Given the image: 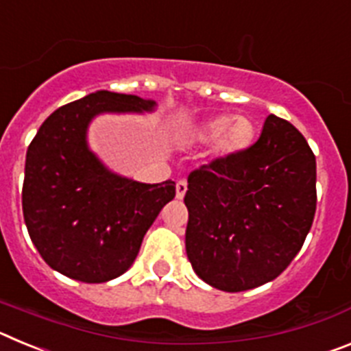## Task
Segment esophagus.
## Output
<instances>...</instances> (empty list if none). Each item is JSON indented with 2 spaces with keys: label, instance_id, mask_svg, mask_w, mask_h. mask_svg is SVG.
<instances>
[{
  "label": "esophagus",
  "instance_id": "1",
  "mask_svg": "<svg viewBox=\"0 0 351 351\" xmlns=\"http://www.w3.org/2000/svg\"><path fill=\"white\" fill-rule=\"evenodd\" d=\"M186 190H188V182H186L184 179L178 181V184H176V197L182 198L186 195Z\"/></svg>",
  "mask_w": 351,
  "mask_h": 351
}]
</instances>
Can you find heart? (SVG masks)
Listing matches in <instances>:
<instances>
[{
	"instance_id": "b5f03b06",
	"label": "heart",
	"mask_w": 351,
	"mask_h": 351,
	"mask_svg": "<svg viewBox=\"0 0 351 351\" xmlns=\"http://www.w3.org/2000/svg\"><path fill=\"white\" fill-rule=\"evenodd\" d=\"M198 137L202 141H218V147L223 154L243 151L255 137V123L250 117L218 116L213 117L200 128Z\"/></svg>"
}]
</instances>
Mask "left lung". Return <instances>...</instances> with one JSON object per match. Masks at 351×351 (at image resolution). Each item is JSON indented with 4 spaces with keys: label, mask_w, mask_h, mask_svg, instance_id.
<instances>
[{
    "label": "left lung",
    "mask_w": 351,
    "mask_h": 351,
    "mask_svg": "<svg viewBox=\"0 0 351 351\" xmlns=\"http://www.w3.org/2000/svg\"><path fill=\"white\" fill-rule=\"evenodd\" d=\"M186 255L200 280L244 291L295 258L316 210V160L295 126L271 116L255 144L188 178Z\"/></svg>",
    "instance_id": "left-lung-1"
}]
</instances>
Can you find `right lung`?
Instances as JSON below:
<instances>
[{
  "label": "right lung",
  "mask_w": 351,
  "mask_h": 351,
  "mask_svg": "<svg viewBox=\"0 0 351 351\" xmlns=\"http://www.w3.org/2000/svg\"><path fill=\"white\" fill-rule=\"evenodd\" d=\"M153 107L141 96L96 91L43 121L26 153L23 214L49 267L82 283H105L132 267L145 232L176 197V182L110 173L86 145V128L100 112Z\"/></svg>",
  "instance_id": "obj_1"
}]
</instances>
